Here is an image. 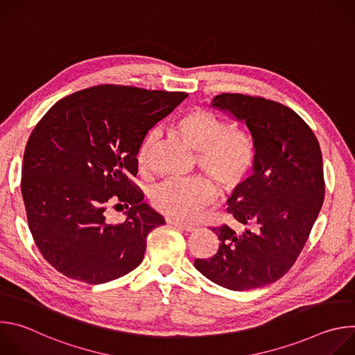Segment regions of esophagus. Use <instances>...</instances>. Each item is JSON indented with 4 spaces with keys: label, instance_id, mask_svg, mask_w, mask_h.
I'll list each match as a JSON object with an SVG mask.
<instances>
[{
    "label": "esophagus",
    "instance_id": "esophagus-1",
    "mask_svg": "<svg viewBox=\"0 0 355 355\" xmlns=\"http://www.w3.org/2000/svg\"><path fill=\"white\" fill-rule=\"evenodd\" d=\"M170 225H173V226H175V227H178L180 230H185V232H192L195 227L193 226H191V225H184V223H180V222H175V220H167Z\"/></svg>",
    "mask_w": 355,
    "mask_h": 355
}]
</instances>
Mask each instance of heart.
Instances as JSON below:
<instances>
[{
	"instance_id": "heart-1",
	"label": "heart",
	"mask_w": 355,
	"mask_h": 355,
	"mask_svg": "<svg viewBox=\"0 0 355 355\" xmlns=\"http://www.w3.org/2000/svg\"><path fill=\"white\" fill-rule=\"evenodd\" d=\"M175 133L195 151L202 173L212 178L223 192L237 189L256 160L251 136L243 130H227V123L205 111L192 110L174 122ZM159 141V132L150 130L143 137L136 160L140 170L150 166ZM216 198L215 185L204 177L184 181H164L151 192V205L160 214L178 222L189 223L211 207Z\"/></svg>"
}]
</instances>
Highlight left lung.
Returning a JSON list of instances; mask_svg holds the SVG:
<instances>
[{"mask_svg": "<svg viewBox=\"0 0 355 355\" xmlns=\"http://www.w3.org/2000/svg\"><path fill=\"white\" fill-rule=\"evenodd\" d=\"M214 108L245 123L256 147L250 175L227 199L243 226L212 227L219 250L195 268L232 289L261 288L284 277L305 245L324 199L319 141L295 111L261 96L220 94Z\"/></svg>", "mask_w": 355, "mask_h": 355, "instance_id": "obj_1", "label": "left lung"}]
</instances>
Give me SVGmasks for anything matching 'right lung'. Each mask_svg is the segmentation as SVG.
<instances>
[{
	"label": "right lung",
	"instance_id": "1",
	"mask_svg": "<svg viewBox=\"0 0 355 355\" xmlns=\"http://www.w3.org/2000/svg\"><path fill=\"white\" fill-rule=\"evenodd\" d=\"M185 92L105 84L77 91L50 108L25 147L21 191L32 237L63 275L104 284L135 270L147 234L164 219L130 181L146 133ZM125 206L121 224L108 206Z\"/></svg>",
	"mask_w": 355,
	"mask_h": 355
}]
</instances>
